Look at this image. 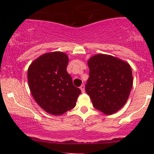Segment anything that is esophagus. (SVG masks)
Here are the masks:
<instances>
[{"label":"esophagus","mask_w":154,"mask_h":154,"mask_svg":"<svg viewBox=\"0 0 154 154\" xmlns=\"http://www.w3.org/2000/svg\"><path fill=\"white\" fill-rule=\"evenodd\" d=\"M80 89H81V91L82 92H85V85L84 84H83V85H81V86H80Z\"/></svg>","instance_id":"esophagus-1"}]
</instances>
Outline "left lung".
Segmentation results:
<instances>
[{
  "instance_id": "1",
  "label": "left lung",
  "mask_w": 154,
  "mask_h": 154,
  "mask_svg": "<svg viewBox=\"0 0 154 154\" xmlns=\"http://www.w3.org/2000/svg\"><path fill=\"white\" fill-rule=\"evenodd\" d=\"M89 78L86 91L93 106L106 115L124 106L133 86L130 66L119 58L97 54L88 60Z\"/></svg>"
}]
</instances>
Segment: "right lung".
Masks as SVG:
<instances>
[{
	"label": "right lung",
	"instance_id": "1",
	"mask_svg": "<svg viewBox=\"0 0 154 154\" xmlns=\"http://www.w3.org/2000/svg\"><path fill=\"white\" fill-rule=\"evenodd\" d=\"M68 57L63 52L43 54L34 60L27 71L29 90L45 111L60 116L74 108L81 90L73 85L66 71Z\"/></svg>",
	"mask_w": 154,
	"mask_h": 154
}]
</instances>
